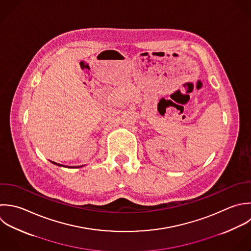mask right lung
Wrapping results in <instances>:
<instances>
[{
	"label": "right lung",
	"instance_id": "1",
	"mask_svg": "<svg viewBox=\"0 0 251 251\" xmlns=\"http://www.w3.org/2000/svg\"><path fill=\"white\" fill-rule=\"evenodd\" d=\"M51 163H52V164H54V165H57V166L66 167V166H64V165H62V164H59V163H55V162H53V161H51ZM80 167H82V166H67V168H80Z\"/></svg>",
	"mask_w": 251,
	"mask_h": 251
}]
</instances>
